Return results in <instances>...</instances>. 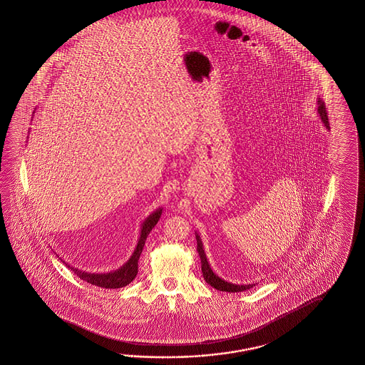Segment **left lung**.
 I'll list each match as a JSON object with an SVG mask.
<instances>
[{
  "label": "left lung",
  "instance_id": "8db88e82",
  "mask_svg": "<svg viewBox=\"0 0 365 365\" xmlns=\"http://www.w3.org/2000/svg\"><path fill=\"white\" fill-rule=\"evenodd\" d=\"M317 112L318 115H319V118L322 120V123L325 125L326 129H330L329 118H327V113H326L325 103L322 101L321 98L317 99ZM195 239H197V250H198V255H200V258H201L203 279L206 280L211 287L217 288V291H225V292H241V291H247V289H250V288L256 287L257 283H252V284H233V283H230L227 280L222 279L220 277H217V274L212 272L211 266H210L206 253L203 250L201 237H200V235L197 232H195Z\"/></svg>",
  "mask_w": 365,
  "mask_h": 365
}]
</instances>
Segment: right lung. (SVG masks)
Segmentation results:
<instances>
[{
  "label": "right lung",
  "mask_w": 365,
  "mask_h": 365,
  "mask_svg": "<svg viewBox=\"0 0 365 365\" xmlns=\"http://www.w3.org/2000/svg\"><path fill=\"white\" fill-rule=\"evenodd\" d=\"M162 207L156 209L154 212H151L145 222L140 225V239L137 242V247L134 249L130 258L125 262L120 269L109 272H87L78 270L76 267L70 266L69 264H65L70 267L74 274H77L79 279L85 280L90 284L98 286L101 288H121L128 286L133 279L137 277L138 272V259H140V253L145 247V242L148 239V233L151 232V230L155 227L159 217H162Z\"/></svg>",
  "instance_id": "obj_1"
}]
</instances>
